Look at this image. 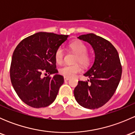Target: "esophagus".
Masks as SVG:
<instances>
[{
    "label": "esophagus",
    "mask_w": 135,
    "mask_h": 135,
    "mask_svg": "<svg viewBox=\"0 0 135 135\" xmlns=\"http://www.w3.org/2000/svg\"><path fill=\"white\" fill-rule=\"evenodd\" d=\"M70 80V78L66 77V76H65V77H64V80H65V81H68V80Z\"/></svg>",
    "instance_id": "34e87169"
}]
</instances>
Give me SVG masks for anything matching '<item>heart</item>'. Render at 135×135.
I'll use <instances>...</instances> for the list:
<instances>
[{"label": "heart", "mask_w": 135, "mask_h": 135, "mask_svg": "<svg viewBox=\"0 0 135 135\" xmlns=\"http://www.w3.org/2000/svg\"><path fill=\"white\" fill-rule=\"evenodd\" d=\"M71 50L77 54L75 61L79 62L82 65H87L89 61V57L87 55L88 48L87 46L82 42L76 40L70 44L69 45ZM64 50L62 47H59L55 51V58L57 63H61L63 61ZM81 71V67L78 64L74 65H65L60 69L59 73L66 77H72L75 76L77 73Z\"/></svg>", "instance_id": "1"}]
</instances>
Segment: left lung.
Instances as JSON below:
<instances>
[{
	"label": "left lung",
	"mask_w": 135,
	"mask_h": 135,
	"mask_svg": "<svg viewBox=\"0 0 135 135\" xmlns=\"http://www.w3.org/2000/svg\"><path fill=\"white\" fill-rule=\"evenodd\" d=\"M78 38L91 46L95 60L84 74L89 80L78 81L74 90V97L81 107L96 109L106 104L118 88L122 73L119 57L109 41L95 34L80 35Z\"/></svg>",
	"instance_id": "obj_1"
}]
</instances>
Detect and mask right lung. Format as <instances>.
<instances>
[{"label":"right lung","mask_w":135,"mask_h":135,"mask_svg":"<svg viewBox=\"0 0 135 135\" xmlns=\"http://www.w3.org/2000/svg\"><path fill=\"white\" fill-rule=\"evenodd\" d=\"M68 37L39 32L23 39L15 49L9 72L11 82L19 97L27 105L44 108L56 99L64 79L55 69V54ZM43 72L54 75L44 77Z\"/></svg>","instance_id":"right-lung-1"}]
</instances>
